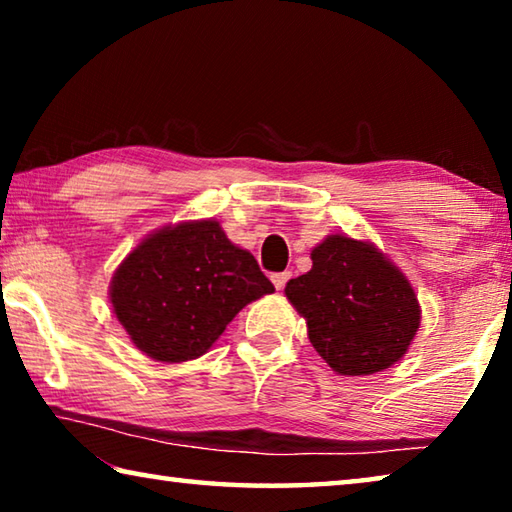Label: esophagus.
Returning <instances> with one entry per match:
<instances>
[{
  "label": "esophagus",
  "instance_id": "esophagus-1",
  "mask_svg": "<svg viewBox=\"0 0 512 512\" xmlns=\"http://www.w3.org/2000/svg\"><path fill=\"white\" fill-rule=\"evenodd\" d=\"M289 277H291V273L289 271H284V273H275V275H271V280H273V284H275V289L277 291H282L284 289V284L289 282Z\"/></svg>",
  "mask_w": 512,
  "mask_h": 512
}]
</instances>
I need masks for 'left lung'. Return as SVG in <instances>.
I'll use <instances>...</instances> for the list:
<instances>
[{"label": "left lung", "instance_id": "left-lung-1", "mask_svg": "<svg viewBox=\"0 0 512 512\" xmlns=\"http://www.w3.org/2000/svg\"><path fill=\"white\" fill-rule=\"evenodd\" d=\"M284 293L336 375L391 368L420 327V302L406 275L375 244L348 235L320 241L311 271L289 280Z\"/></svg>", "mask_w": 512, "mask_h": 512}]
</instances>
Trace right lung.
Returning <instances> with one entry per match:
<instances>
[{"instance_id": "right-lung-1", "label": "right lung", "mask_w": 512, "mask_h": 512, "mask_svg": "<svg viewBox=\"0 0 512 512\" xmlns=\"http://www.w3.org/2000/svg\"><path fill=\"white\" fill-rule=\"evenodd\" d=\"M273 291L214 219L155 230L110 280L112 311L135 348L164 363L201 357L248 302Z\"/></svg>"}]
</instances>
